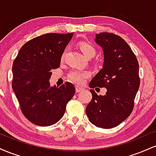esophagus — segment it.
Wrapping results in <instances>:
<instances>
[{
  "label": "esophagus",
  "instance_id": "obj_1",
  "mask_svg": "<svg viewBox=\"0 0 156 156\" xmlns=\"http://www.w3.org/2000/svg\"><path fill=\"white\" fill-rule=\"evenodd\" d=\"M83 90H84V88H83V87H80L79 86H76V92H80Z\"/></svg>",
  "mask_w": 156,
  "mask_h": 156
}]
</instances>
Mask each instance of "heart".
Instances as JSON below:
<instances>
[{
    "label": "heart",
    "mask_w": 156,
    "mask_h": 156,
    "mask_svg": "<svg viewBox=\"0 0 156 156\" xmlns=\"http://www.w3.org/2000/svg\"><path fill=\"white\" fill-rule=\"evenodd\" d=\"M79 48L80 51L83 53V54L85 55L87 58H92L93 56H94V55H95L96 53L95 48H94L92 44L89 43V42H80L79 44ZM63 57H62V58H63ZM68 76H69V79L73 80V82H75V83H76L80 84L83 83L84 80H85L86 78H87L88 77L90 76V73L86 70H80V69H75L69 72Z\"/></svg>",
    "instance_id": "1"
}]
</instances>
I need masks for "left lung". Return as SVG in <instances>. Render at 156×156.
<instances>
[{"instance_id":"left-lung-1","label":"left lung","mask_w":156,"mask_h":156,"mask_svg":"<svg viewBox=\"0 0 156 156\" xmlns=\"http://www.w3.org/2000/svg\"><path fill=\"white\" fill-rule=\"evenodd\" d=\"M95 42L103 48V68L89 83L90 88L105 87V95L93 89L86 108L89 120L98 128H112L125 120L133 111L140 84L139 63L128 43L114 34H97Z\"/></svg>"}]
</instances>
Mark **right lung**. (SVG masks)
<instances>
[{"label":"right lung","instance_id":"right-lung-1","mask_svg":"<svg viewBox=\"0 0 156 156\" xmlns=\"http://www.w3.org/2000/svg\"><path fill=\"white\" fill-rule=\"evenodd\" d=\"M73 33L45 34L23 44L12 65V89L23 115L39 126H50L62 119L76 92L66 82L59 88L50 83L51 69L61 58Z\"/></svg>","mask_w":156,"mask_h":156}]
</instances>
